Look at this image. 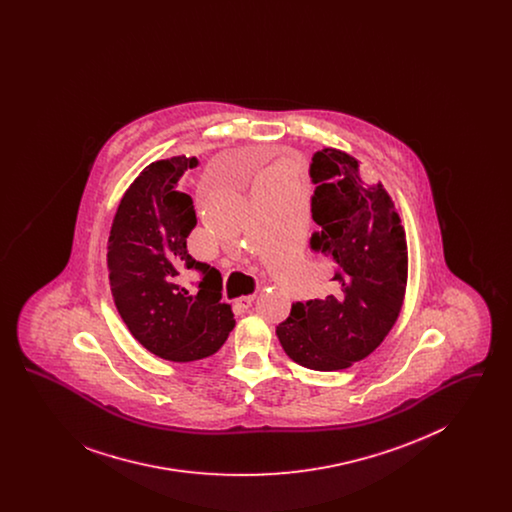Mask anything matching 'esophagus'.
Segmentation results:
<instances>
[{
	"instance_id": "1",
	"label": "esophagus",
	"mask_w": 512,
	"mask_h": 512,
	"mask_svg": "<svg viewBox=\"0 0 512 512\" xmlns=\"http://www.w3.org/2000/svg\"><path fill=\"white\" fill-rule=\"evenodd\" d=\"M253 301H255V295H244V297L236 299V307H240V309H249Z\"/></svg>"
}]
</instances>
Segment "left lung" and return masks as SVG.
Wrapping results in <instances>:
<instances>
[{
  "label": "left lung",
  "mask_w": 512,
  "mask_h": 512,
  "mask_svg": "<svg viewBox=\"0 0 512 512\" xmlns=\"http://www.w3.org/2000/svg\"><path fill=\"white\" fill-rule=\"evenodd\" d=\"M309 174L320 226L311 249L334 276L324 297L293 303L276 336L297 365L330 372L363 361L393 328L407 288V238L390 194L380 182L366 186L355 157L324 147Z\"/></svg>",
  "instance_id": "left-lung-1"
}]
</instances>
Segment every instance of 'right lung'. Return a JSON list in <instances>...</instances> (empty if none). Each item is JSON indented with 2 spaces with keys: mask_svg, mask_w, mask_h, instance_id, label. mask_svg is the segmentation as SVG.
Returning a JSON list of instances; mask_svg holds the SVG:
<instances>
[{
  "mask_svg": "<svg viewBox=\"0 0 512 512\" xmlns=\"http://www.w3.org/2000/svg\"><path fill=\"white\" fill-rule=\"evenodd\" d=\"M197 159L184 155L155 161L122 195L107 244L113 301L130 334L153 355L190 363L217 353L236 320L220 303L217 268L188 253L194 230V201L176 190L180 176ZM197 269V291L183 286L181 274Z\"/></svg>",
  "mask_w": 512,
  "mask_h": 512,
  "instance_id": "obj_1",
  "label": "right lung"
}]
</instances>
